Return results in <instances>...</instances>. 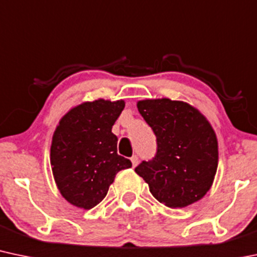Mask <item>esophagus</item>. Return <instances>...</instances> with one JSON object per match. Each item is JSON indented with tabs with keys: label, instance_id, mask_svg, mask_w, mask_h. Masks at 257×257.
<instances>
[{
	"label": "esophagus",
	"instance_id": "1",
	"mask_svg": "<svg viewBox=\"0 0 257 257\" xmlns=\"http://www.w3.org/2000/svg\"><path fill=\"white\" fill-rule=\"evenodd\" d=\"M131 161H132V165H133V167H137L138 163H139V159H138L137 155H134V156L131 159Z\"/></svg>",
	"mask_w": 257,
	"mask_h": 257
}]
</instances>
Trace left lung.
<instances>
[{"mask_svg":"<svg viewBox=\"0 0 257 257\" xmlns=\"http://www.w3.org/2000/svg\"><path fill=\"white\" fill-rule=\"evenodd\" d=\"M137 106L156 135L157 152L135 172L166 206L185 207L199 201L212 187L218 166V143L212 125L184 101L146 98Z\"/></svg>","mask_w":257,"mask_h":257,"instance_id":"obj_1","label":"left lung"}]
</instances>
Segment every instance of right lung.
Masks as SVG:
<instances>
[{
    "mask_svg": "<svg viewBox=\"0 0 257 257\" xmlns=\"http://www.w3.org/2000/svg\"><path fill=\"white\" fill-rule=\"evenodd\" d=\"M123 100L97 98L70 108L56 126L50 161L61 195L84 210L100 204L119 171L132 162L117 154V137L112 133L122 113Z\"/></svg>",
    "mask_w": 257,
    "mask_h": 257,
    "instance_id": "1",
    "label": "right lung"
}]
</instances>
